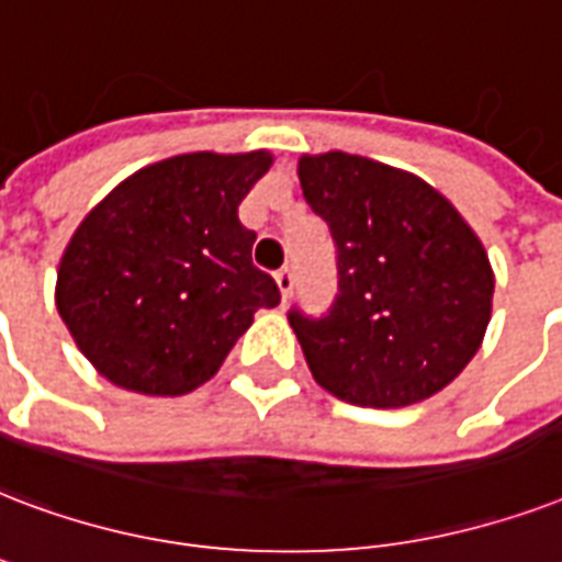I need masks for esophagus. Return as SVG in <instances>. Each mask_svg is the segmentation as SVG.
I'll use <instances>...</instances> for the list:
<instances>
[{
	"mask_svg": "<svg viewBox=\"0 0 562 562\" xmlns=\"http://www.w3.org/2000/svg\"><path fill=\"white\" fill-rule=\"evenodd\" d=\"M277 285H280L282 297H289L291 289H294V268L291 265H282L280 271H277Z\"/></svg>",
	"mask_w": 562,
	"mask_h": 562,
	"instance_id": "esophagus-1",
	"label": "esophagus"
}]
</instances>
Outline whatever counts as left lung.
<instances>
[{"label":"left lung","instance_id":"8db88e82","mask_svg":"<svg viewBox=\"0 0 562 562\" xmlns=\"http://www.w3.org/2000/svg\"><path fill=\"white\" fill-rule=\"evenodd\" d=\"M300 186L336 244L324 315L289 310L312 376L357 406L418 404L451 383L490 324V259L439 191L348 153L300 158Z\"/></svg>","mask_w":562,"mask_h":562}]
</instances>
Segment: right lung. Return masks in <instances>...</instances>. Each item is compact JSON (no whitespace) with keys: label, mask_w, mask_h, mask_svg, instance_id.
I'll return each mask as SVG.
<instances>
[{"label":"right lung","mask_w":562,"mask_h":562,"mask_svg":"<svg viewBox=\"0 0 562 562\" xmlns=\"http://www.w3.org/2000/svg\"><path fill=\"white\" fill-rule=\"evenodd\" d=\"M268 153H188L120 182L72 233L58 315L102 376L140 395H188L224 366L280 285L252 265L238 205Z\"/></svg>","instance_id":"obj_1"}]
</instances>
